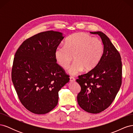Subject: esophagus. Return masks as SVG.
<instances>
[{"mask_svg":"<svg viewBox=\"0 0 133 133\" xmlns=\"http://www.w3.org/2000/svg\"><path fill=\"white\" fill-rule=\"evenodd\" d=\"M70 81L71 82H75V79L74 77H73V76H70Z\"/></svg>","mask_w":133,"mask_h":133,"instance_id":"1","label":"esophagus"}]
</instances>
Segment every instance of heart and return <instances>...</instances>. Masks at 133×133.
Wrapping results in <instances>:
<instances>
[{
	"label": "heart",
	"instance_id": "heart-1",
	"mask_svg": "<svg viewBox=\"0 0 133 133\" xmlns=\"http://www.w3.org/2000/svg\"><path fill=\"white\" fill-rule=\"evenodd\" d=\"M104 53V45L100 39L83 32L70 35L66 40L65 45L59 46L55 57L59 65L65 69L73 60L68 73L76 75L82 71L91 70L98 65Z\"/></svg>",
	"mask_w": 133,
	"mask_h": 133
}]
</instances>
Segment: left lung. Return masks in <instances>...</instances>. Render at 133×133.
<instances>
[{"label":"left lung","instance_id":"1","mask_svg":"<svg viewBox=\"0 0 133 133\" xmlns=\"http://www.w3.org/2000/svg\"><path fill=\"white\" fill-rule=\"evenodd\" d=\"M102 39L104 53L94 69L79 76L81 87L78 94L79 106L87 112L97 114L105 110L113 102L122 85V63L120 55L110 40L102 31L90 32Z\"/></svg>","mask_w":133,"mask_h":133}]
</instances>
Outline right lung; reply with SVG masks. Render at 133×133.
I'll use <instances>...</instances> for the list:
<instances>
[{"label":"right lung","mask_w":133,"mask_h":133,"mask_svg":"<svg viewBox=\"0 0 133 133\" xmlns=\"http://www.w3.org/2000/svg\"><path fill=\"white\" fill-rule=\"evenodd\" d=\"M64 38L59 31L42 32L25 40L15 53L12 82L20 101L33 113L53 110L58 103L59 91L69 82L55 57Z\"/></svg>","instance_id":"obj_1"}]
</instances>
